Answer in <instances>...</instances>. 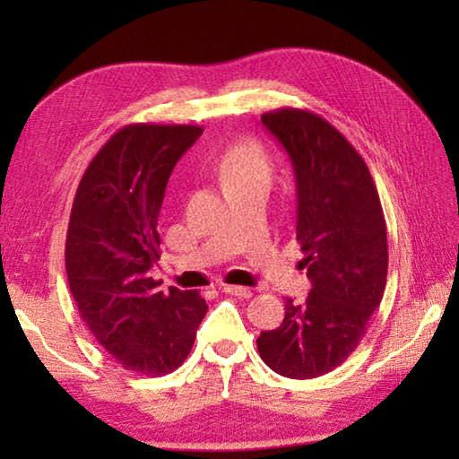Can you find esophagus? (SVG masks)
Instances as JSON below:
<instances>
[{"instance_id": "1", "label": "esophagus", "mask_w": 459, "mask_h": 459, "mask_svg": "<svg viewBox=\"0 0 459 459\" xmlns=\"http://www.w3.org/2000/svg\"><path fill=\"white\" fill-rule=\"evenodd\" d=\"M224 291L230 296H237V298H250L252 296V290L245 288V286H224Z\"/></svg>"}]
</instances>
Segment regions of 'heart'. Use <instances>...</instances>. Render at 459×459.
<instances>
[{"mask_svg": "<svg viewBox=\"0 0 459 459\" xmlns=\"http://www.w3.org/2000/svg\"><path fill=\"white\" fill-rule=\"evenodd\" d=\"M219 175L229 189L256 179H270L268 155L258 142L240 140L222 153Z\"/></svg>", "mask_w": 459, "mask_h": 459, "instance_id": "b5f03b06", "label": "heart"}]
</instances>
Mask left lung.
Returning <instances> with one entry per match:
<instances>
[{
	"label": "left lung",
	"instance_id": "1",
	"mask_svg": "<svg viewBox=\"0 0 459 459\" xmlns=\"http://www.w3.org/2000/svg\"><path fill=\"white\" fill-rule=\"evenodd\" d=\"M262 124L286 150L296 175V238L311 291L286 299L280 327L256 339L262 360L288 378L331 373L357 349L386 286L383 207L367 163L321 116L280 108Z\"/></svg>",
	"mask_w": 459,
	"mask_h": 459
}]
</instances>
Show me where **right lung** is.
Masks as SVG:
<instances>
[{
	"mask_svg": "<svg viewBox=\"0 0 459 459\" xmlns=\"http://www.w3.org/2000/svg\"><path fill=\"white\" fill-rule=\"evenodd\" d=\"M203 128L130 124L86 168L68 221V288L96 341L134 373L160 377L183 365L209 306L197 290L169 288L160 260L158 217L169 175Z\"/></svg>",
	"mask_w": 459,
	"mask_h": 459,
	"instance_id": "obj_1",
	"label": "right lung"
}]
</instances>
